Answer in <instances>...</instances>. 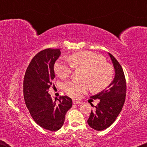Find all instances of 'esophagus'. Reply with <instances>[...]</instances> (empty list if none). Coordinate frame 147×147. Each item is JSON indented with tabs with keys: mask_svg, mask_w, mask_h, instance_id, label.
<instances>
[{
	"mask_svg": "<svg viewBox=\"0 0 147 147\" xmlns=\"http://www.w3.org/2000/svg\"><path fill=\"white\" fill-rule=\"evenodd\" d=\"M73 103L74 104H81L82 102L81 101H77V100H73Z\"/></svg>",
	"mask_w": 147,
	"mask_h": 147,
	"instance_id": "34e87169",
	"label": "esophagus"
}]
</instances>
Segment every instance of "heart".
<instances>
[{"label":"heart","instance_id":"obj_1","mask_svg":"<svg viewBox=\"0 0 147 147\" xmlns=\"http://www.w3.org/2000/svg\"><path fill=\"white\" fill-rule=\"evenodd\" d=\"M67 61L60 59L55 64L54 69L62 79L67 78L73 68H82L86 70L84 80L87 82H79L71 80L63 84V90L68 95L78 98L85 93L89 88V83L94 90H100L107 87L112 81L113 71L111 66L106 63L102 56L90 51L74 53L67 58Z\"/></svg>","mask_w":147,"mask_h":147}]
</instances>
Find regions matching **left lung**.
Instances as JSON below:
<instances>
[{"mask_svg": "<svg viewBox=\"0 0 147 147\" xmlns=\"http://www.w3.org/2000/svg\"><path fill=\"white\" fill-rule=\"evenodd\" d=\"M114 69V80L103 91L92 96L91 98L99 99L100 102L94 106L88 123L92 128L100 131L109 127L121 112L126 97V85L123 69L112 54L108 53Z\"/></svg>", "mask_w": 147, "mask_h": 147, "instance_id": "1", "label": "left lung"}]
</instances>
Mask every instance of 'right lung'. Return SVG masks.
<instances>
[{
	"label": "right lung",
	"mask_w": 147,
	"mask_h": 147,
	"mask_svg": "<svg viewBox=\"0 0 147 147\" xmlns=\"http://www.w3.org/2000/svg\"><path fill=\"white\" fill-rule=\"evenodd\" d=\"M61 55L59 49H47L38 53L30 62L23 81L24 100L36 123L44 129L56 131L65 121L72 106L67 96L53 100L48 93L55 78L54 64Z\"/></svg>",
	"instance_id": "right-lung-1"
}]
</instances>
